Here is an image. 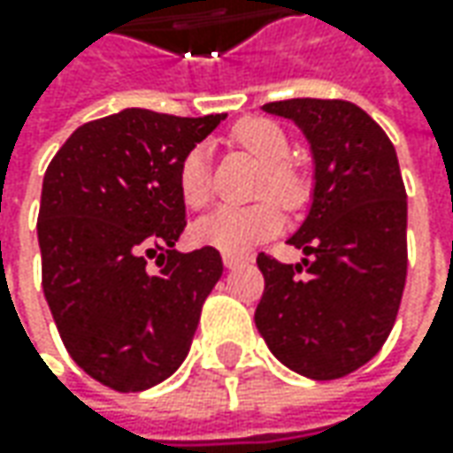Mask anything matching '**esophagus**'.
Returning a JSON list of instances; mask_svg holds the SVG:
<instances>
[{"instance_id":"obj_1","label":"esophagus","mask_w":453,"mask_h":453,"mask_svg":"<svg viewBox=\"0 0 453 453\" xmlns=\"http://www.w3.org/2000/svg\"><path fill=\"white\" fill-rule=\"evenodd\" d=\"M221 262L226 270H236V267H244L250 259L247 257H239V254H221Z\"/></svg>"}]
</instances>
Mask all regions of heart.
Listing matches in <instances>:
<instances>
[{
  "label": "heart",
  "mask_w": 453,
  "mask_h": 453,
  "mask_svg": "<svg viewBox=\"0 0 453 453\" xmlns=\"http://www.w3.org/2000/svg\"><path fill=\"white\" fill-rule=\"evenodd\" d=\"M234 141L265 164L259 194H270L282 206H297L304 199L303 173L288 164L289 138L270 118H244L234 128ZM179 191L186 206L201 209L211 196V150L196 143L179 165ZM282 214L272 201L252 206H217L191 226L194 239L224 254H244L280 232Z\"/></svg>",
  "instance_id": "b5f03b06"
}]
</instances>
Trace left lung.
<instances>
[{
  "label": "left lung",
  "instance_id": "obj_1",
  "mask_svg": "<svg viewBox=\"0 0 453 453\" xmlns=\"http://www.w3.org/2000/svg\"><path fill=\"white\" fill-rule=\"evenodd\" d=\"M265 111L304 133L315 183L310 211L288 239L303 262L257 257L265 292L254 322L289 371L333 380L383 348L403 297L409 206L398 156L383 128L348 100L292 97Z\"/></svg>",
  "mask_w": 453,
  "mask_h": 453
}]
</instances>
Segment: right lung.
Here are the masks:
<instances>
[{
    "label": "right lung",
    "mask_w": 453,
    "mask_h": 453,
    "mask_svg": "<svg viewBox=\"0 0 453 453\" xmlns=\"http://www.w3.org/2000/svg\"><path fill=\"white\" fill-rule=\"evenodd\" d=\"M224 118L126 108L80 126L47 165L44 300L70 357L113 391H146L176 373L224 272L214 247L173 250L186 226L181 158Z\"/></svg>",
    "instance_id": "1"
}]
</instances>
